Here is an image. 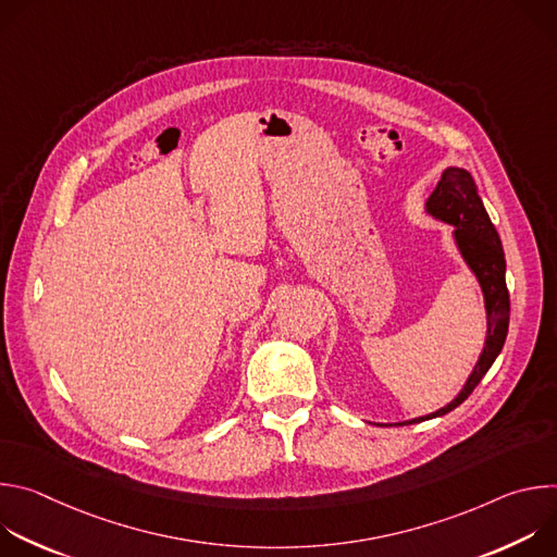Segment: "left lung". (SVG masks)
<instances>
[{"label": "left lung", "instance_id": "1", "mask_svg": "<svg viewBox=\"0 0 557 557\" xmlns=\"http://www.w3.org/2000/svg\"><path fill=\"white\" fill-rule=\"evenodd\" d=\"M425 213L438 222L454 226L451 240L462 262L467 264V269L473 273L475 280H479L485 297L487 337L471 374L467 376L460 392L445 408L430 412L425 417H417L399 423H376L381 428L430 421L458 408L473 392V387L481 383V379L487 374V370L500 355L507 339V331H509V290L505 282V271H507L505 251L500 245L498 231L485 211V205L479 196V189H475L471 174L462 168H447L436 189L425 202Z\"/></svg>", "mask_w": 557, "mask_h": 557}]
</instances>
